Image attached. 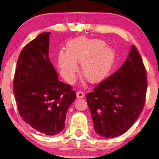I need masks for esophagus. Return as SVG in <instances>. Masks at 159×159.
Wrapping results in <instances>:
<instances>
[{
    "label": "esophagus",
    "mask_w": 159,
    "mask_h": 159,
    "mask_svg": "<svg viewBox=\"0 0 159 159\" xmlns=\"http://www.w3.org/2000/svg\"><path fill=\"white\" fill-rule=\"evenodd\" d=\"M84 97V93L83 92L78 91L77 92V98H82Z\"/></svg>",
    "instance_id": "1"
}]
</instances>
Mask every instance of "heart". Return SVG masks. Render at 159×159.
<instances>
[{"label": "heart", "instance_id": "heart-1", "mask_svg": "<svg viewBox=\"0 0 159 159\" xmlns=\"http://www.w3.org/2000/svg\"><path fill=\"white\" fill-rule=\"evenodd\" d=\"M106 46V42L101 39L78 37L70 41L67 52L61 51L57 57L62 76L71 81L78 71L77 63H82V73L88 81H102L110 71L116 56L115 49Z\"/></svg>", "mask_w": 159, "mask_h": 159}]
</instances>
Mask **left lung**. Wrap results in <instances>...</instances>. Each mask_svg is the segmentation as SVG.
I'll return each instance as SVG.
<instances>
[{
    "mask_svg": "<svg viewBox=\"0 0 159 159\" xmlns=\"http://www.w3.org/2000/svg\"><path fill=\"white\" fill-rule=\"evenodd\" d=\"M146 74L143 59L132 45L120 69L86 95L94 130L98 135L118 137L137 120L145 102Z\"/></svg>",
    "mask_w": 159,
    "mask_h": 159,
    "instance_id": "8db88e82",
    "label": "left lung"
}]
</instances>
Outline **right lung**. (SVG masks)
Wrapping results in <instances>:
<instances>
[{"instance_id":"right-lung-1","label":"right lung","mask_w":159,"mask_h":159,"mask_svg":"<svg viewBox=\"0 0 159 159\" xmlns=\"http://www.w3.org/2000/svg\"><path fill=\"white\" fill-rule=\"evenodd\" d=\"M50 32L39 34L20 52L13 90L20 116L33 129L54 136L65 127L68 109L76 98L69 84L58 80L49 58Z\"/></svg>"}]
</instances>
